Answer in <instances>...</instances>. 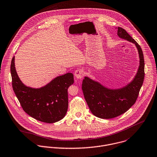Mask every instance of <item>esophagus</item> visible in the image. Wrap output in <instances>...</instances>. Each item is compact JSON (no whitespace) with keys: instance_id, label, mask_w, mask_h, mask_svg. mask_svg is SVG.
<instances>
[{"instance_id":"34e87169","label":"esophagus","mask_w":157,"mask_h":157,"mask_svg":"<svg viewBox=\"0 0 157 157\" xmlns=\"http://www.w3.org/2000/svg\"><path fill=\"white\" fill-rule=\"evenodd\" d=\"M84 71L83 69H77L75 71V73H74V75H75V77L77 78H78V79H81L84 76Z\"/></svg>"}]
</instances>
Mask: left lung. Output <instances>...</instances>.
<instances>
[{"instance_id": "8db88e82", "label": "left lung", "mask_w": 157, "mask_h": 157, "mask_svg": "<svg viewBox=\"0 0 157 157\" xmlns=\"http://www.w3.org/2000/svg\"><path fill=\"white\" fill-rule=\"evenodd\" d=\"M117 35L135 44L140 56V66L133 80L123 88H107L98 82L85 77L82 91L91 113L99 118L111 119L126 112L136 102L144 78V59L142 49L136 41L122 28L117 27Z\"/></svg>"}]
</instances>
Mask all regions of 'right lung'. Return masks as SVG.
Listing matches in <instances>:
<instances>
[{
    "mask_svg": "<svg viewBox=\"0 0 157 157\" xmlns=\"http://www.w3.org/2000/svg\"><path fill=\"white\" fill-rule=\"evenodd\" d=\"M13 91L24 111L40 121L54 123L62 119L68 108L67 89L74 83V75L67 73L56 77L40 88L26 86L19 79L14 65L10 67Z\"/></svg>",
    "mask_w": 157,
    "mask_h": 157,
    "instance_id": "1",
    "label": "right lung"
}]
</instances>
